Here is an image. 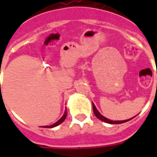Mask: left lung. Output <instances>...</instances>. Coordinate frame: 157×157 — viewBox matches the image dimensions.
<instances>
[{
	"label": "left lung",
	"instance_id": "8db88e82",
	"mask_svg": "<svg viewBox=\"0 0 157 157\" xmlns=\"http://www.w3.org/2000/svg\"><path fill=\"white\" fill-rule=\"evenodd\" d=\"M92 107H93V112H94V114L96 115V117L98 118H99L100 120H102L103 122H106V123H108V124H123V123H125V122L128 121V120H130V119H127V120H122V121H113V120H110L109 118H105V117H103V116L96 109L95 105L92 103Z\"/></svg>",
	"mask_w": 157,
	"mask_h": 157
}]
</instances>
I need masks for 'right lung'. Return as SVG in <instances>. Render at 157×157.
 Wrapping results in <instances>:
<instances>
[{
  "label": "right lung",
  "mask_w": 157,
  "mask_h": 157,
  "mask_svg": "<svg viewBox=\"0 0 157 157\" xmlns=\"http://www.w3.org/2000/svg\"><path fill=\"white\" fill-rule=\"evenodd\" d=\"M66 115H67V110H65V113H64V115L62 116L61 118H60L59 120H58V121L56 122V123H55L54 124L50 125V126H45L44 128H53V127H55V126H57V125H59V124H61L62 122L64 121V120L65 119V118H66Z\"/></svg>",
  "instance_id": "add662e5"
}]
</instances>
